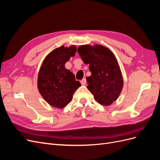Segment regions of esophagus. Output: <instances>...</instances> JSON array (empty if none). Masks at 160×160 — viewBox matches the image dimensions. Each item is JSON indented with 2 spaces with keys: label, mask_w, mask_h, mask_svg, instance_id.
Instances as JSON below:
<instances>
[{
  "label": "esophagus",
  "mask_w": 160,
  "mask_h": 160,
  "mask_svg": "<svg viewBox=\"0 0 160 160\" xmlns=\"http://www.w3.org/2000/svg\"><path fill=\"white\" fill-rule=\"evenodd\" d=\"M81 83L83 85H85L86 84V79L85 78H83V79H82L81 81Z\"/></svg>",
  "instance_id": "34e87169"
}]
</instances>
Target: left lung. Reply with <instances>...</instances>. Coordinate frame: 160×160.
Returning <instances> with one entry per match:
<instances>
[{
    "mask_svg": "<svg viewBox=\"0 0 160 160\" xmlns=\"http://www.w3.org/2000/svg\"><path fill=\"white\" fill-rule=\"evenodd\" d=\"M77 52L85 64H89L91 75L87 77L88 89L98 103L110 105L117 100L123 81L118 62L113 53L100 45H81Z\"/></svg>",
    "mask_w": 160,
    "mask_h": 160,
    "instance_id": "left-lung-1",
    "label": "left lung"
}]
</instances>
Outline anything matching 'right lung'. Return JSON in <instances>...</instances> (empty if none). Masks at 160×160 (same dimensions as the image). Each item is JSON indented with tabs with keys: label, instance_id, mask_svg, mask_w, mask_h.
<instances>
[{
	"label": "right lung",
	"instance_id": "add662e5",
	"mask_svg": "<svg viewBox=\"0 0 160 160\" xmlns=\"http://www.w3.org/2000/svg\"><path fill=\"white\" fill-rule=\"evenodd\" d=\"M77 51L75 45L61 46L52 51L43 61L38 72L37 87L42 98L52 107L63 108L81 85L74 74L65 67Z\"/></svg>",
	"mask_w": 160,
	"mask_h": 160
}]
</instances>
